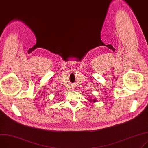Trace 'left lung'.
<instances>
[{"instance_id": "8db88e82", "label": "left lung", "mask_w": 148, "mask_h": 148, "mask_svg": "<svg viewBox=\"0 0 148 148\" xmlns=\"http://www.w3.org/2000/svg\"><path fill=\"white\" fill-rule=\"evenodd\" d=\"M89 101H90V102H96L97 101H96V99H89Z\"/></svg>"}]
</instances>
